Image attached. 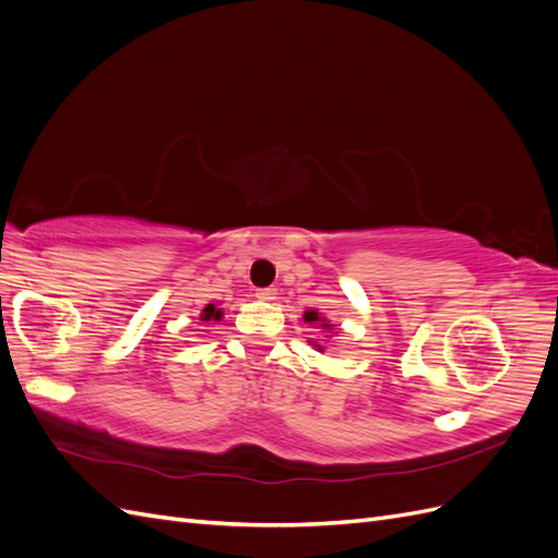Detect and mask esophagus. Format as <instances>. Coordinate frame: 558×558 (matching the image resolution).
<instances>
[{
  "mask_svg": "<svg viewBox=\"0 0 558 558\" xmlns=\"http://www.w3.org/2000/svg\"><path fill=\"white\" fill-rule=\"evenodd\" d=\"M275 295H277L275 289H258V291H256V298H258V300H275Z\"/></svg>",
  "mask_w": 558,
  "mask_h": 558,
  "instance_id": "obj_1",
  "label": "esophagus"
}]
</instances>
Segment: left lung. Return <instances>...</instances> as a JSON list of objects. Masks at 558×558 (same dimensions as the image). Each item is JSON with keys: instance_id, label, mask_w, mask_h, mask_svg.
<instances>
[{"instance_id": "8db88e82", "label": "left lung", "mask_w": 558, "mask_h": 558, "mask_svg": "<svg viewBox=\"0 0 558 558\" xmlns=\"http://www.w3.org/2000/svg\"><path fill=\"white\" fill-rule=\"evenodd\" d=\"M316 320H320V316H318V312H305V324H316ZM320 326H324V328H330L328 324H326V320H324V324H320ZM318 347V344H316ZM320 349V347H318Z\"/></svg>"}]
</instances>
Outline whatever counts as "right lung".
Segmentation results:
<instances>
[{"label": "right lung", "instance_id": "right-lung-1", "mask_svg": "<svg viewBox=\"0 0 558 558\" xmlns=\"http://www.w3.org/2000/svg\"><path fill=\"white\" fill-rule=\"evenodd\" d=\"M218 320L221 318V310H216V305H207L205 312H202V320Z\"/></svg>", "mask_w": 558, "mask_h": 558}]
</instances>
